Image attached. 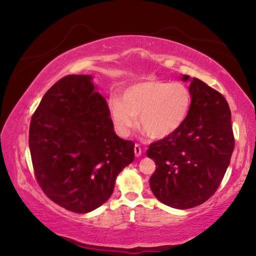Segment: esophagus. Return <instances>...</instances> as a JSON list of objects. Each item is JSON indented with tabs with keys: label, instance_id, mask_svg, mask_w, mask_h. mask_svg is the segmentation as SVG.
I'll return each mask as SVG.
<instances>
[{
	"label": "esophagus",
	"instance_id": "esophagus-1",
	"mask_svg": "<svg viewBox=\"0 0 256 256\" xmlns=\"http://www.w3.org/2000/svg\"><path fill=\"white\" fill-rule=\"evenodd\" d=\"M134 154H136V157H138V156L141 154V146L138 144H136V146H134Z\"/></svg>",
	"mask_w": 256,
	"mask_h": 256
}]
</instances>
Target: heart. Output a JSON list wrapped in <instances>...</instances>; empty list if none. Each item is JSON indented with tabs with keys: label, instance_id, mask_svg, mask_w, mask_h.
I'll list each match as a JSON object with an SVG mask.
<instances>
[{
	"label": "heart",
	"instance_id": "obj_1",
	"mask_svg": "<svg viewBox=\"0 0 256 256\" xmlns=\"http://www.w3.org/2000/svg\"><path fill=\"white\" fill-rule=\"evenodd\" d=\"M190 104V92L183 84L152 80L128 86L123 99L112 97L110 110L120 136H128L140 116L144 132L154 138H162L183 125Z\"/></svg>",
	"mask_w": 256,
	"mask_h": 256
}]
</instances>
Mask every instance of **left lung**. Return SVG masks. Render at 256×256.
<instances>
[{"label": "left lung", "mask_w": 256, "mask_h": 256, "mask_svg": "<svg viewBox=\"0 0 256 256\" xmlns=\"http://www.w3.org/2000/svg\"><path fill=\"white\" fill-rule=\"evenodd\" d=\"M188 89L192 104L183 125L146 150L156 162L150 188L160 202L176 209L198 206L214 196L235 148L226 98L196 78Z\"/></svg>", "instance_id": "1"}]
</instances>
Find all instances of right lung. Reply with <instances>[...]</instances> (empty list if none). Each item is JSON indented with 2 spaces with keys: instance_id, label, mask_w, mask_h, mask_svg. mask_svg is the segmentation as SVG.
I'll use <instances>...</instances> for the list:
<instances>
[{
  "instance_id": "right-lung-1",
  "label": "right lung",
  "mask_w": 256,
  "mask_h": 256,
  "mask_svg": "<svg viewBox=\"0 0 256 256\" xmlns=\"http://www.w3.org/2000/svg\"><path fill=\"white\" fill-rule=\"evenodd\" d=\"M106 99L92 76L70 74L42 97L29 128L34 177L60 206L86 214L110 198L134 160V142L116 136Z\"/></svg>"
}]
</instances>
